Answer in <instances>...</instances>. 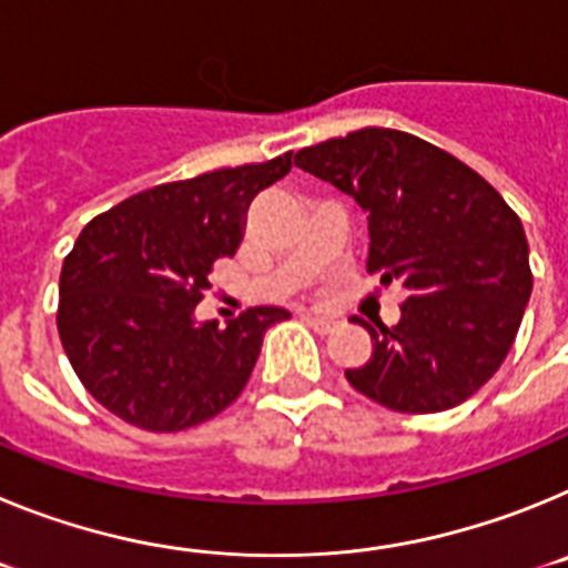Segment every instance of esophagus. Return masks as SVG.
<instances>
[{
	"label": "esophagus",
	"mask_w": 568,
	"mask_h": 568,
	"mask_svg": "<svg viewBox=\"0 0 568 568\" xmlns=\"http://www.w3.org/2000/svg\"><path fill=\"white\" fill-rule=\"evenodd\" d=\"M304 321H307L310 327H313L318 335H327L338 327V321L329 318V315H304Z\"/></svg>",
	"instance_id": "obj_1"
}]
</instances>
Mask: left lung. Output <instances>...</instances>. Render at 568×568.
<instances>
[{"label":"left lung","instance_id":"obj_1","mask_svg":"<svg viewBox=\"0 0 568 568\" xmlns=\"http://www.w3.org/2000/svg\"><path fill=\"white\" fill-rule=\"evenodd\" d=\"M353 195L369 224L366 270L409 298L346 381L395 413H444L498 373L531 295L529 244L515 210L464 162L404 130L364 128L295 153Z\"/></svg>","mask_w":568,"mask_h":568}]
</instances>
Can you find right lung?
<instances>
[{
	"label": "right lung",
	"instance_id": "1",
	"mask_svg": "<svg viewBox=\"0 0 568 568\" xmlns=\"http://www.w3.org/2000/svg\"><path fill=\"white\" fill-rule=\"evenodd\" d=\"M293 153L150 187L97 215L59 275L57 327L70 366L115 418L179 433L227 409L290 318L253 307L219 327L195 321L213 264L235 255L247 207L293 168Z\"/></svg>",
	"mask_w": 568,
	"mask_h": 568
}]
</instances>
